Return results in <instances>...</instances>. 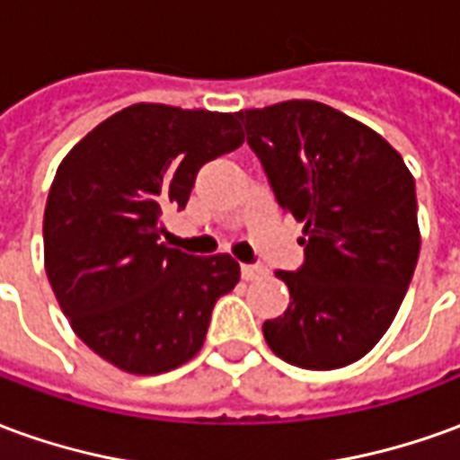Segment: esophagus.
<instances>
[{
	"label": "esophagus",
	"mask_w": 460,
	"mask_h": 460,
	"mask_svg": "<svg viewBox=\"0 0 460 460\" xmlns=\"http://www.w3.org/2000/svg\"><path fill=\"white\" fill-rule=\"evenodd\" d=\"M266 273L263 266H251V263H241V279L243 280H256Z\"/></svg>",
	"instance_id": "1"
}]
</instances>
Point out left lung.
I'll return each mask as SVG.
<instances>
[{
  "mask_svg": "<svg viewBox=\"0 0 460 460\" xmlns=\"http://www.w3.org/2000/svg\"><path fill=\"white\" fill-rule=\"evenodd\" d=\"M279 207L303 224L305 263L279 270L288 310L263 338L288 365L340 369L382 340L414 276L421 234L402 155L318 101L239 111Z\"/></svg>",
  "mask_w": 460,
  "mask_h": 460,
  "instance_id": "8db88e82",
  "label": "left lung"
}]
</instances>
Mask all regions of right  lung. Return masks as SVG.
<instances>
[{
  "label": "right lung",
  "instance_id": "add662e5",
  "mask_svg": "<svg viewBox=\"0 0 460 460\" xmlns=\"http://www.w3.org/2000/svg\"><path fill=\"white\" fill-rule=\"evenodd\" d=\"M243 142L239 113L135 103L66 155L44 211V266L85 345L130 375L190 362L217 300L239 283L229 253L162 243V214L184 209L204 162Z\"/></svg>",
  "mask_w": 460,
  "mask_h": 460
}]
</instances>
